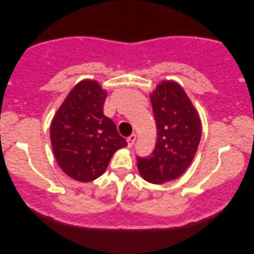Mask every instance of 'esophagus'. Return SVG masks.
Here are the masks:
<instances>
[{
    "mask_svg": "<svg viewBox=\"0 0 254 254\" xmlns=\"http://www.w3.org/2000/svg\"><path fill=\"white\" fill-rule=\"evenodd\" d=\"M135 139H136V135H135V134H132V135L128 136V137L127 138V146L131 148V147L133 146V145H134V143H135Z\"/></svg>",
    "mask_w": 254,
    "mask_h": 254,
    "instance_id": "34e87169",
    "label": "esophagus"
}]
</instances>
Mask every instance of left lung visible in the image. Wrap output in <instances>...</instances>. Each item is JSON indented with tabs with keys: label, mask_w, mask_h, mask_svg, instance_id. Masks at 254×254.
<instances>
[{
	"label": "left lung",
	"mask_w": 254,
	"mask_h": 254,
	"mask_svg": "<svg viewBox=\"0 0 254 254\" xmlns=\"http://www.w3.org/2000/svg\"><path fill=\"white\" fill-rule=\"evenodd\" d=\"M157 127L153 153L137 156L139 174L160 185L177 179L191 164L201 139V121L191 100L175 82H163L150 97Z\"/></svg>",
	"instance_id": "obj_1"
}]
</instances>
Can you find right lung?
I'll list each match as a JSON object with an SVG mask.
<instances>
[{"mask_svg":"<svg viewBox=\"0 0 254 254\" xmlns=\"http://www.w3.org/2000/svg\"><path fill=\"white\" fill-rule=\"evenodd\" d=\"M106 93L95 80L69 91L51 123V144L59 166L75 180L100 177L116 150L127 143L102 112Z\"/></svg>","mask_w":254,"mask_h":254,"instance_id":"obj_1","label":"right lung"}]
</instances>
